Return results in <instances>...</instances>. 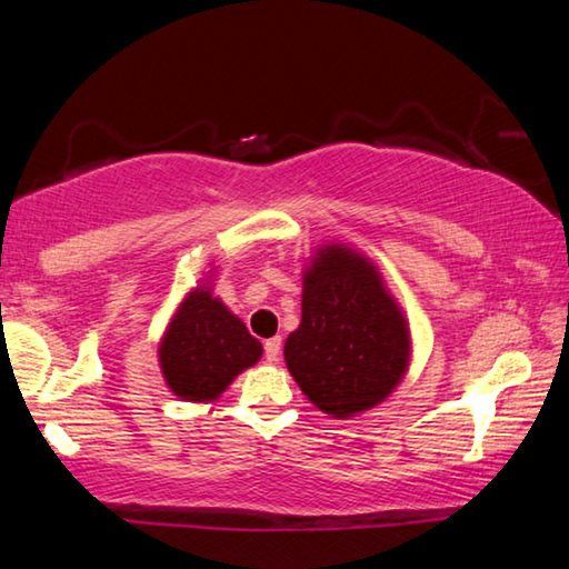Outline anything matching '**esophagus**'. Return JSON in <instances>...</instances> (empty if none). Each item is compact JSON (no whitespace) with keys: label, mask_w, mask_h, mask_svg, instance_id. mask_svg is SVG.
Masks as SVG:
<instances>
[{"label":"esophagus","mask_w":569,"mask_h":569,"mask_svg":"<svg viewBox=\"0 0 569 569\" xmlns=\"http://www.w3.org/2000/svg\"><path fill=\"white\" fill-rule=\"evenodd\" d=\"M281 336H273V339H268L266 343H263V351H266V359L268 361H278V356H281Z\"/></svg>","instance_id":"34e87169"}]
</instances>
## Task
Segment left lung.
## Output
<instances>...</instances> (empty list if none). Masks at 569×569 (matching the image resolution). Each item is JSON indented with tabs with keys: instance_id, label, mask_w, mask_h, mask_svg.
<instances>
[{
	"instance_id": "obj_1",
	"label": "left lung",
	"mask_w": 569,
	"mask_h": 569,
	"mask_svg": "<svg viewBox=\"0 0 569 569\" xmlns=\"http://www.w3.org/2000/svg\"><path fill=\"white\" fill-rule=\"evenodd\" d=\"M283 356L308 401L333 419L369 411L399 387L411 359L409 323L369 258L343 243L316 248L301 323Z\"/></svg>"
}]
</instances>
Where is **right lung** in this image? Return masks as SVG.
Here are the masks:
<instances>
[{
    "mask_svg": "<svg viewBox=\"0 0 569 569\" xmlns=\"http://www.w3.org/2000/svg\"><path fill=\"white\" fill-rule=\"evenodd\" d=\"M261 353V341L210 293V286L182 298L158 346L162 379L182 401H216Z\"/></svg>",
    "mask_w": 569,
    "mask_h": 569,
    "instance_id": "obj_1",
    "label": "right lung"
}]
</instances>
